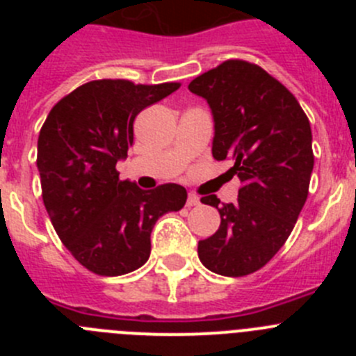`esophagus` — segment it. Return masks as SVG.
I'll use <instances>...</instances> for the list:
<instances>
[{
    "mask_svg": "<svg viewBox=\"0 0 356 356\" xmlns=\"http://www.w3.org/2000/svg\"><path fill=\"white\" fill-rule=\"evenodd\" d=\"M196 205H200V196L194 193H191L187 197V207H196Z\"/></svg>",
    "mask_w": 356,
    "mask_h": 356,
    "instance_id": "esophagus-1",
    "label": "esophagus"
}]
</instances>
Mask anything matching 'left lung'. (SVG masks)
<instances>
[{
	"instance_id": "1",
	"label": "left lung",
	"mask_w": 356,
	"mask_h": 356,
	"mask_svg": "<svg viewBox=\"0 0 356 356\" xmlns=\"http://www.w3.org/2000/svg\"><path fill=\"white\" fill-rule=\"evenodd\" d=\"M213 115L212 155L234 160L242 187L235 203L201 197L221 225L197 242L201 264L221 276L259 271L278 253L308 196L312 130L294 94L260 65L226 60L188 83Z\"/></svg>"
}]
</instances>
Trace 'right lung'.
I'll use <instances>...</instances> for the list:
<instances>
[{
    "mask_svg": "<svg viewBox=\"0 0 356 356\" xmlns=\"http://www.w3.org/2000/svg\"><path fill=\"white\" fill-rule=\"evenodd\" d=\"M176 89V81H89L62 97L40 128L37 169L44 207L64 246L94 275L121 276L144 266L159 217L178 212L187 201L181 185L143 191L119 180L115 169L134 144L137 114Z\"/></svg>",
    "mask_w": 356,
    "mask_h": 356,
    "instance_id": "add662e5",
    "label": "right lung"
}]
</instances>
